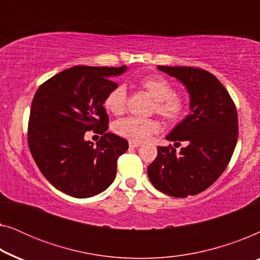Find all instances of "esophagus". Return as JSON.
Segmentation results:
<instances>
[{"instance_id": "1", "label": "esophagus", "mask_w": 260, "mask_h": 260, "mask_svg": "<svg viewBox=\"0 0 260 260\" xmlns=\"http://www.w3.org/2000/svg\"><path fill=\"white\" fill-rule=\"evenodd\" d=\"M141 144L142 143H140V142H134V141H130L129 142V145H130L131 148H138Z\"/></svg>"}]
</instances>
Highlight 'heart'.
Segmentation results:
<instances>
[{
  "mask_svg": "<svg viewBox=\"0 0 260 260\" xmlns=\"http://www.w3.org/2000/svg\"><path fill=\"white\" fill-rule=\"evenodd\" d=\"M140 86L154 99L152 111L162 116L167 122L176 123L186 113L187 102L182 95L175 93L173 84L161 76H149L140 80ZM104 108L112 115H122L126 106V90L117 85L104 98ZM161 130V123L155 118L126 117L113 124V131L120 137L134 142H143L152 134Z\"/></svg>",
  "mask_w": 260,
  "mask_h": 260,
  "instance_id": "obj_1",
  "label": "heart"
}]
</instances>
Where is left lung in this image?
I'll return each instance as SVG.
<instances>
[{
  "label": "left lung",
  "instance_id": "obj_1",
  "mask_svg": "<svg viewBox=\"0 0 260 260\" xmlns=\"http://www.w3.org/2000/svg\"><path fill=\"white\" fill-rule=\"evenodd\" d=\"M186 85L190 113L167 136L186 148L177 154L173 145L158 147L148 167L156 189L174 198L197 195L212 186L229 166L238 140V113L223 85L198 67L158 66Z\"/></svg>",
  "mask_w": 260,
  "mask_h": 260
}]
</instances>
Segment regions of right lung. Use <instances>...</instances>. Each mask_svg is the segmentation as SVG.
<instances>
[{
    "instance_id": "right-lung-1",
    "label": "right lung",
    "mask_w": 260,
    "mask_h": 260,
    "mask_svg": "<svg viewBox=\"0 0 260 260\" xmlns=\"http://www.w3.org/2000/svg\"><path fill=\"white\" fill-rule=\"evenodd\" d=\"M120 67L74 66L39 86L28 120V147L44 176L73 198H90L113 182L117 159L127 150L125 138L108 133L103 103L117 86L109 77ZM87 131L102 134L95 146L84 140Z\"/></svg>"
}]
</instances>
